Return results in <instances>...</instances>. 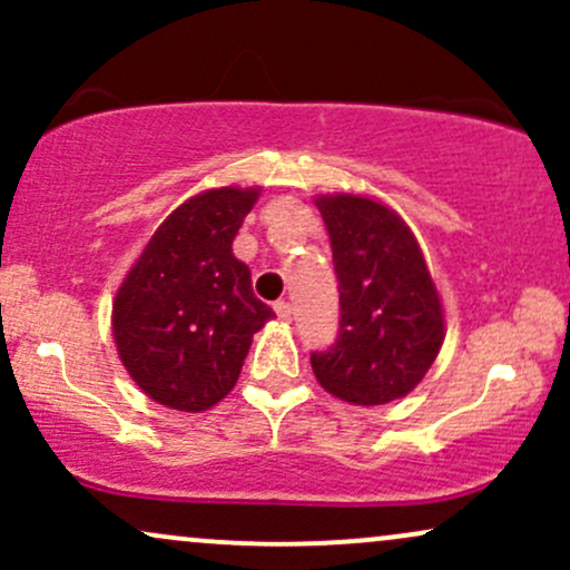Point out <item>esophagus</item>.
Wrapping results in <instances>:
<instances>
[{
    "instance_id": "1",
    "label": "esophagus",
    "mask_w": 570,
    "mask_h": 570,
    "mask_svg": "<svg viewBox=\"0 0 570 570\" xmlns=\"http://www.w3.org/2000/svg\"><path fill=\"white\" fill-rule=\"evenodd\" d=\"M273 307H276V316L281 318V322H292L294 311H292V305L286 303V299H281V303H276Z\"/></svg>"
}]
</instances>
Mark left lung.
Segmentation results:
<instances>
[{"mask_svg":"<svg viewBox=\"0 0 570 570\" xmlns=\"http://www.w3.org/2000/svg\"><path fill=\"white\" fill-rule=\"evenodd\" d=\"M332 244L340 332L311 353L316 381L358 407L407 396L444 340V313L417 238L394 208L337 193L316 198Z\"/></svg>","mask_w":570,"mask_h":570,"instance_id":"8db88e82","label":"left lung"}]
</instances>
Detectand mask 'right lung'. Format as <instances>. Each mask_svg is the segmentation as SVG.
<instances>
[{"label":"right lung","mask_w":570,"mask_h":570,"mask_svg":"<svg viewBox=\"0 0 570 570\" xmlns=\"http://www.w3.org/2000/svg\"><path fill=\"white\" fill-rule=\"evenodd\" d=\"M259 187L206 189L155 230L112 305V335L134 383L171 410L203 412L238 381L254 332L276 313L254 297L233 240Z\"/></svg>","instance_id":"1"}]
</instances>
